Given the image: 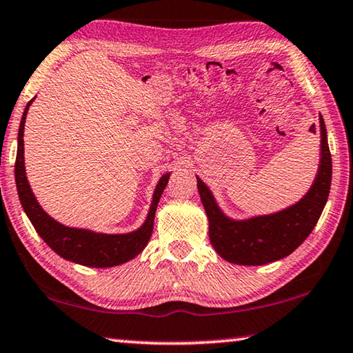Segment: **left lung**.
I'll list each match as a JSON object with an SVG mask.
<instances>
[{"label":"left lung","instance_id":"obj_1","mask_svg":"<svg viewBox=\"0 0 353 353\" xmlns=\"http://www.w3.org/2000/svg\"><path fill=\"white\" fill-rule=\"evenodd\" d=\"M319 128L321 153L313 184L299 201L276 212L245 219L230 217L219 206L211 189L197 176L199 194L210 222L211 245L225 261L264 265L291 255L308 238L327 203L332 184V156L321 114Z\"/></svg>","mask_w":353,"mask_h":353}]
</instances>
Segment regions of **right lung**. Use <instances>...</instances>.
Masks as SVG:
<instances>
[{
	"mask_svg": "<svg viewBox=\"0 0 353 353\" xmlns=\"http://www.w3.org/2000/svg\"><path fill=\"white\" fill-rule=\"evenodd\" d=\"M34 100H36V97L28 103L25 112H23L19 128V137H17L15 161L17 192H19L20 203L23 210H25L28 219L31 221L32 227L36 228L40 238L46 242V245L53 248L57 255L67 259V261L98 269L114 268V265L128 263L130 259L136 258L145 248L150 238H152L156 208H158L161 195H163L167 183H169L172 172H167L159 178V181L153 190L152 205H150L148 214L137 230L128 231V233H98V231L89 228L67 227V225L57 222L56 219L51 217L40 206L26 176L23 134H25L26 115Z\"/></svg>",
	"mask_w": 353,
	"mask_h": 353,
	"instance_id": "add662e5",
	"label": "right lung"
}]
</instances>
